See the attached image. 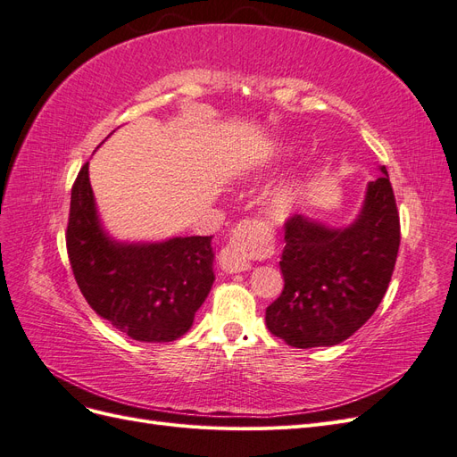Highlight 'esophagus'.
Masks as SVG:
<instances>
[{
  "label": "esophagus",
  "mask_w": 457,
  "mask_h": 457,
  "mask_svg": "<svg viewBox=\"0 0 457 457\" xmlns=\"http://www.w3.org/2000/svg\"><path fill=\"white\" fill-rule=\"evenodd\" d=\"M250 228H252V223L250 220H245V223H242L237 230H234L230 244L220 250L217 262L225 272L234 274V272H244L252 269L250 261L245 259L247 252H250V237H247V234H250Z\"/></svg>",
  "instance_id": "1"
}]
</instances>
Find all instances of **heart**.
Segmentation results:
<instances>
[{"instance_id":"obj_1","label":"heart","mask_w":457,"mask_h":457,"mask_svg":"<svg viewBox=\"0 0 457 457\" xmlns=\"http://www.w3.org/2000/svg\"><path fill=\"white\" fill-rule=\"evenodd\" d=\"M294 154V145L284 143L276 148L270 158L262 160L255 165V171H262L274 168V165L284 163L289 156ZM312 177H314V160L305 158L297 168L284 177L282 181L276 183L265 198V212L267 215L276 220V223H282V220L292 219L301 207L305 204L311 187H312Z\"/></svg>"}]
</instances>
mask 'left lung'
<instances>
[{
  "instance_id": "obj_1",
  "label": "left lung",
  "mask_w": 457,
  "mask_h": 457,
  "mask_svg": "<svg viewBox=\"0 0 457 457\" xmlns=\"http://www.w3.org/2000/svg\"><path fill=\"white\" fill-rule=\"evenodd\" d=\"M284 242V289L265 312L270 334L297 349L349 339L379 307L398 255L400 223L385 165L349 225L295 215Z\"/></svg>"
}]
</instances>
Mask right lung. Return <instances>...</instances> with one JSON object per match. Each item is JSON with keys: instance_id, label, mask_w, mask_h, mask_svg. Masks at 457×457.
Here are the masks:
<instances>
[{"instance_id": "right-lung-1", "label": "right lung", "mask_w": 457, "mask_h": 457, "mask_svg": "<svg viewBox=\"0 0 457 457\" xmlns=\"http://www.w3.org/2000/svg\"><path fill=\"white\" fill-rule=\"evenodd\" d=\"M66 247L89 307L135 341L185 336L215 280L212 237L114 238L96 210L89 162L72 187Z\"/></svg>"}]
</instances>
